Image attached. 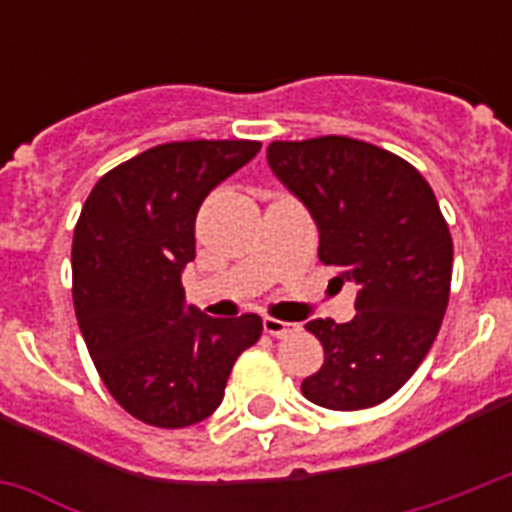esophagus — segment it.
<instances>
[{
    "instance_id": "34e87169",
    "label": "esophagus",
    "mask_w": 512,
    "mask_h": 512,
    "mask_svg": "<svg viewBox=\"0 0 512 512\" xmlns=\"http://www.w3.org/2000/svg\"><path fill=\"white\" fill-rule=\"evenodd\" d=\"M263 329L271 337H287L292 335V332H297V324H289V321H279V319H271V316H265Z\"/></svg>"
}]
</instances>
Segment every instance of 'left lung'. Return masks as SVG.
<instances>
[{
  "label": "left lung",
  "instance_id": "8db88e82",
  "mask_svg": "<svg viewBox=\"0 0 512 512\" xmlns=\"http://www.w3.org/2000/svg\"><path fill=\"white\" fill-rule=\"evenodd\" d=\"M273 175L319 228V260L356 284L348 324L313 319L324 364L303 396L335 412L382 404L428 356L452 284V233L428 180L401 156L364 140H276Z\"/></svg>",
  "mask_w": 512,
  "mask_h": 512
}]
</instances>
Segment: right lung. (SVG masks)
Wrapping results in <instances>:
<instances>
[{
  "instance_id": "right-lung-1",
  "label": "right lung",
  "mask_w": 512,
  "mask_h": 512,
  "mask_svg": "<svg viewBox=\"0 0 512 512\" xmlns=\"http://www.w3.org/2000/svg\"><path fill=\"white\" fill-rule=\"evenodd\" d=\"M257 151L255 140L164 143L106 172L84 201L71 247L76 319L108 393L146 425L207 420L236 358L263 335L257 313L185 308L180 281L201 201Z\"/></svg>"
}]
</instances>
